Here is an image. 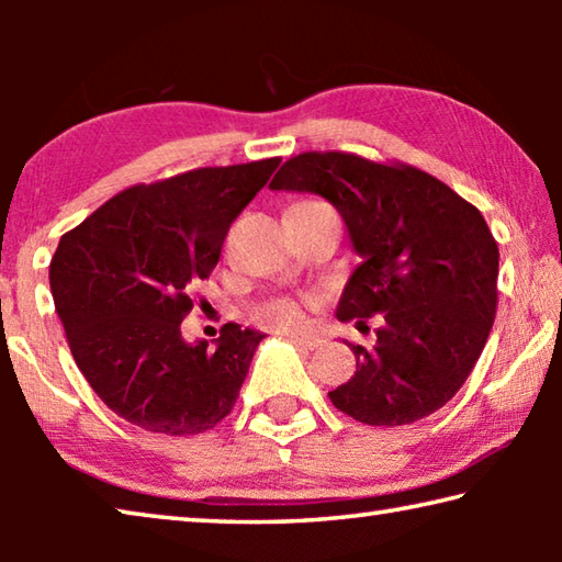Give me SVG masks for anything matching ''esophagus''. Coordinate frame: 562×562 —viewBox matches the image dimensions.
I'll return each mask as SVG.
<instances>
[{
    "label": "esophagus",
    "instance_id": "obj_1",
    "mask_svg": "<svg viewBox=\"0 0 562 562\" xmlns=\"http://www.w3.org/2000/svg\"><path fill=\"white\" fill-rule=\"evenodd\" d=\"M294 345H300L302 349H317V347H322V339H317V337H310V335H302V331H290L288 335Z\"/></svg>",
    "mask_w": 562,
    "mask_h": 562
}]
</instances>
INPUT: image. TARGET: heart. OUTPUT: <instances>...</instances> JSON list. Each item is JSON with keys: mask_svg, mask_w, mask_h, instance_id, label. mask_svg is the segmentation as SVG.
<instances>
[{"mask_svg": "<svg viewBox=\"0 0 562 562\" xmlns=\"http://www.w3.org/2000/svg\"><path fill=\"white\" fill-rule=\"evenodd\" d=\"M297 205H325L319 201H304ZM302 302L294 300V297H272L268 300L260 307V319L265 325L270 327H280V329H288V327H297L302 322Z\"/></svg>", "mask_w": 562, "mask_h": 562, "instance_id": "b5f03b06", "label": "heart"}]
</instances>
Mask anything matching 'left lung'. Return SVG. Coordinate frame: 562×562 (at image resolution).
Returning <instances> with one entry per match:
<instances>
[{
  "label": "left lung",
  "instance_id": "1",
  "mask_svg": "<svg viewBox=\"0 0 562 562\" xmlns=\"http://www.w3.org/2000/svg\"><path fill=\"white\" fill-rule=\"evenodd\" d=\"M270 188L317 193L337 207L361 258L337 319L382 322L374 347L349 345L357 372L329 392L331 404L369 426L439 412L496 319L498 245L479 207L414 166L345 150L294 156Z\"/></svg>",
  "mask_w": 562,
  "mask_h": 562
}]
</instances>
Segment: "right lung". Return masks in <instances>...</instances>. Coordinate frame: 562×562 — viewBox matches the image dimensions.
Listing matches in <instances>:
<instances>
[{"label": "right lung", "instance_id": "1", "mask_svg": "<svg viewBox=\"0 0 562 562\" xmlns=\"http://www.w3.org/2000/svg\"><path fill=\"white\" fill-rule=\"evenodd\" d=\"M280 158L195 168L131 186L61 235L49 282L76 367L113 414L190 436L233 412L265 335L223 325L215 351L180 322L211 278L225 235Z\"/></svg>", "mask_w": 562, "mask_h": 562}]
</instances>
